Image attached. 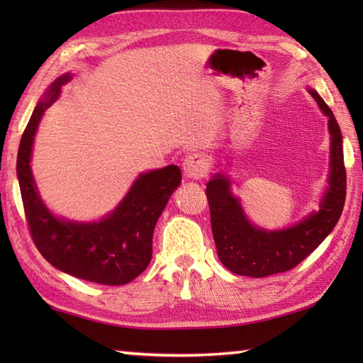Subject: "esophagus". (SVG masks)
I'll return each mask as SVG.
<instances>
[{
	"label": "esophagus",
	"mask_w": 363,
	"mask_h": 363,
	"mask_svg": "<svg viewBox=\"0 0 363 363\" xmlns=\"http://www.w3.org/2000/svg\"><path fill=\"white\" fill-rule=\"evenodd\" d=\"M182 171L187 179H201V177L206 176L208 171L206 158L199 155V153H192V155L184 158Z\"/></svg>",
	"instance_id": "esophagus-1"
}]
</instances>
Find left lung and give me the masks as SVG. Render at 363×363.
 I'll use <instances>...</instances> for the list:
<instances>
[{
  "label": "left lung",
  "mask_w": 363,
  "mask_h": 363,
  "mask_svg": "<svg viewBox=\"0 0 363 363\" xmlns=\"http://www.w3.org/2000/svg\"><path fill=\"white\" fill-rule=\"evenodd\" d=\"M307 91L328 118L330 133L328 187L317 211L285 229L266 230L250 223L240 200L232 194L230 179L225 174L216 173L206 184L218 256L237 275L261 279L296 267L328 237L340 220L346 200L341 130L331 108L317 91L311 88Z\"/></svg>",
  "instance_id": "left-lung-1"
}]
</instances>
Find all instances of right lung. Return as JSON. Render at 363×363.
Segmentation results:
<instances>
[{"mask_svg":"<svg viewBox=\"0 0 363 363\" xmlns=\"http://www.w3.org/2000/svg\"><path fill=\"white\" fill-rule=\"evenodd\" d=\"M70 73L59 77L36 104L17 153L23 210L40 253L54 267L101 285H125L143 274L152 259V237L182 174L176 164L140 173L112 213L93 223L59 218L41 200L32 174V149L40 120L60 94Z\"/></svg>","mask_w":363,"mask_h":363,"instance_id":"add662e5","label":"right lung"}]
</instances>
